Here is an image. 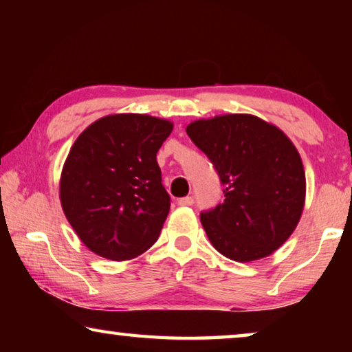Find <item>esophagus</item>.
Instances as JSON below:
<instances>
[{
  "instance_id": "esophagus-1",
  "label": "esophagus",
  "mask_w": 352,
  "mask_h": 352,
  "mask_svg": "<svg viewBox=\"0 0 352 352\" xmlns=\"http://www.w3.org/2000/svg\"><path fill=\"white\" fill-rule=\"evenodd\" d=\"M178 205H182V206H190V205H194V197H190V195H188V197L178 199Z\"/></svg>"
}]
</instances>
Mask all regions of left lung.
<instances>
[{
	"mask_svg": "<svg viewBox=\"0 0 352 352\" xmlns=\"http://www.w3.org/2000/svg\"><path fill=\"white\" fill-rule=\"evenodd\" d=\"M186 133L223 186L222 204L200 214L214 248L237 262L272 254L294 233L305 206L306 177L295 146L252 115L200 119Z\"/></svg>",
	"mask_w": 352,
	"mask_h": 352,
	"instance_id": "8db88e82",
	"label": "left lung"
}]
</instances>
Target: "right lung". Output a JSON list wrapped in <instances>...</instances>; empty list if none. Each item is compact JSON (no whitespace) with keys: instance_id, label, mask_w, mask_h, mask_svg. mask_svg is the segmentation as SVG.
<instances>
[{"instance_id":"right-lung-1","label":"right lung","mask_w":352,"mask_h":352,"mask_svg":"<svg viewBox=\"0 0 352 352\" xmlns=\"http://www.w3.org/2000/svg\"><path fill=\"white\" fill-rule=\"evenodd\" d=\"M172 122L147 115H111L83 130L60 178L65 216L102 258L127 261L151 248L169 214L157 152Z\"/></svg>"}]
</instances>
